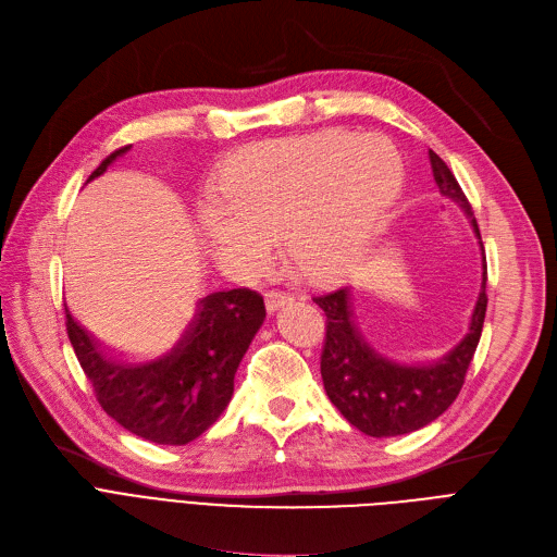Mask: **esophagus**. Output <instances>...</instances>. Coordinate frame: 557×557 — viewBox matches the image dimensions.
Segmentation results:
<instances>
[{
	"label": "esophagus",
	"instance_id": "1",
	"mask_svg": "<svg viewBox=\"0 0 557 557\" xmlns=\"http://www.w3.org/2000/svg\"><path fill=\"white\" fill-rule=\"evenodd\" d=\"M295 295H285V293H276V289H272V293H268V310L270 312H276L289 304H295Z\"/></svg>",
	"mask_w": 557,
	"mask_h": 557
}]
</instances>
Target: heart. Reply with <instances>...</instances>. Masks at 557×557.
I'll return each mask as SVG.
<instances>
[{"label": "heart", "mask_w": 557, "mask_h": 557, "mask_svg": "<svg viewBox=\"0 0 557 557\" xmlns=\"http://www.w3.org/2000/svg\"><path fill=\"white\" fill-rule=\"evenodd\" d=\"M404 190L401 156L383 136L320 134L237 153L199 206L215 256L240 278L270 272L283 249L312 281L339 278L374 249Z\"/></svg>", "instance_id": "b5f03b06"}]
</instances>
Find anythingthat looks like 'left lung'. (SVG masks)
Segmentation results:
<instances>
[{
    "label": "left lung",
    "mask_w": 557,
    "mask_h": 557,
    "mask_svg": "<svg viewBox=\"0 0 557 557\" xmlns=\"http://www.w3.org/2000/svg\"><path fill=\"white\" fill-rule=\"evenodd\" d=\"M433 178L442 197L456 201L481 247L483 283L469 314L467 333L435 360L408 362L379 351L356 322L351 287H339L312 301L326 312L322 381L331 404L351 426L369 437H396L429 426L460 394L469 362L479 347L487 310V264L479 224L456 176L442 158L429 151Z\"/></svg>",
    "instance_id": "obj_1"
}]
</instances>
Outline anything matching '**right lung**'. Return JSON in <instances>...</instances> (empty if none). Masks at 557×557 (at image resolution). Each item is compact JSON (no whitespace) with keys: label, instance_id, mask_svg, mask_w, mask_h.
Returning <instances> with one entry per match:
<instances>
[{"label":"right lung","instance_id":"right-lung-1","mask_svg":"<svg viewBox=\"0 0 557 557\" xmlns=\"http://www.w3.org/2000/svg\"><path fill=\"white\" fill-rule=\"evenodd\" d=\"M128 149L103 158L88 183ZM65 317L74 354L106 414L143 440L183 446L213 426L228 406L237 367L264 322V304L243 287L208 295L170 344L138 360L106 351L67 306Z\"/></svg>","mask_w":557,"mask_h":557}]
</instances>
